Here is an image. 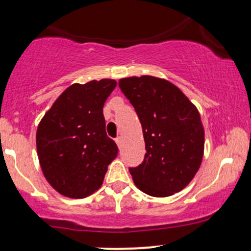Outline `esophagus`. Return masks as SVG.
I'll use <instances>...</instances> for the list:
<instances>
[{
    "label": "esophagus",
    "instance_id": "obj_1",
    "mask_svg": "<svg viewBox=\"0 0 251 251\" xmlns=\"http://www.w3.org/2000/svg\"><path fill=\"white\" fill-rule=\"evenodd\" d=\"M116 143H117V145L119 146V149L122 148V144H123V138H122V137H118V138H116Z\"/></svg>",
    "mask_w": 251,
    "mask_h": 251
}]
</instances>
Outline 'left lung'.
Masks as SVG:
<instances>
[{"label": "left lung", "mask_w": 251, "mask_h": 251, "mask_svg": "<svg viewBox=\"0 0 251 251\" xmlns=\"http://www.w3.org/2000/svg\"><path fill=\"white\" fill-rule=\"evenodd\" d=\"M119 87L137 112L145 140L144 162L129 168L135 186L153 197L179 192L203 159L204 127L197 107L159 77H124Z\"/></svg>", "instance_id": "left-lung-1"}]
</instances>
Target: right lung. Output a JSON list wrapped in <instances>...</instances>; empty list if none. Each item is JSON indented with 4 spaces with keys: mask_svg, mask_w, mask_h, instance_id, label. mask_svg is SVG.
Wrapping results in <instances>:
<instances>
[{
    "mask_svg": "<svg viewBox=\"0 0 251 251\" xmlns=\"http://www.w3.org/2000/svg\"><path fill=\"white\" fill-rule=\"evenodd\" d=\"M116 80L73 83L39 124L36 149L48 183L59 194L85 198L101 186L117 144L106 134L102 107Z\"/></svg>",
    "mask_w": 251,
    "mask_h": 251,
    "instance_id": "right-lung-1",
    "label": "right lung"
}]
</instances>
